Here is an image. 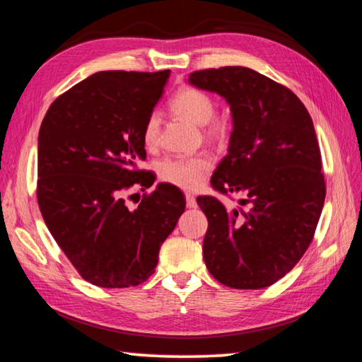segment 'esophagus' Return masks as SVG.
Listing matches in <instances>:
<instances>
[{
  "label": "esophagus",
  "instance_id": "obj_1",
  "mask_svg": "<svg viewBox=\"0 0 362 362\" xmlns=\"http://www.w3.org/2000/svg\"><path fill=\"white\" fill-rule=\"evenodd\" d=\"M185 199H187V206L189 207V209H194L196 206H198V202H196V198L193 194H185Z\"/></svg>",
  "mask_w": 362,
  "mask_h": 362
}]
</instances>
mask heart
I'll list each match as a JSON object with an SVG mask.
<instances>
[{
    "instance_id": "obj_1",
    "label": "heart",
    "mask_w": 362,
    "mask_h": 362,
    "mask_svg": "<svg viewBox=\"0 0 362 362\" xmlns=\"http://www.w3.org/2000/svg\"><path fill=\"white\" fill-rule=\"evenodd\" d=\"M174 114H177L185 120L192 122L196 127H204L212 122L215 115V103L206 91L187 87L177 91L170 103ZM210 134H220L223 131V124L215 122L210 127ZM160 136V117L156 112L148 115L146 124H144L142 139L147 148H153L158 144ZM214 164L207 155H194L188 158H164L156 164V173L163 180L174 185L177 188L192 189L199 188L207 175L212 170Z\"/></svg>"
}]
</instances>
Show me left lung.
<instances>
[{"instance_id": "left-lung-1", "label": "left lung", "mask_w": 362, "mask_h": 362, "mask_svg": "<svg viewBox=\"0 0 362 362\" xmlns=\"http://www.w3.org/2000/svg\"><path fill=\"white\" fill-rule=\"evenodd\" d=\"M188 82L228 103L233 133L210 183L220 193H244L239 204H248L228 210L212 196L198 198L209 221L204 261L229 288H266L298 264L323 210L313 122L291 90L250 68L196 71Z\"/></svg>"}]
</instances>
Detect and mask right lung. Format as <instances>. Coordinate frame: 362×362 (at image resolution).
<instances>
[{
	"label": "right lung",
	"mask_w": 362,
	"mask_h": 362,
	"mask_svg": "<svg viewBox=\"0 0 362 362\" xmlns=\"http://www.w3.org/2000/svg\"><path fill=\"white\" fill-rule=\"evenodd\" d=\"M170 71H101L58 96L37 137V202L57 244L83 280L101 288L146 281L160 247L185 210L183 194L158 183L128 209L124 189L152 187L144 124Z\"/></svg>",
	"instance_id": "obj_1"
}]
</instances>
